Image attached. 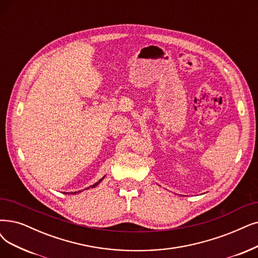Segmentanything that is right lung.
Instances as JSON below:
<instances>
[{
	"label": "right lung",
	"instance_id": "add662e5",
	"mask_svg": "<svg viewBox=\"0 0 258 258\" xmlns=\"http://www.w3.org/2000/svg\"><path fill=\"white\" fill-rule=\"evenodd\" d=\"M104 178H105V177H102V178H101V179H100V180H99L98 182H96V183H95V184H93V185H91V186H90V187H92V188H94L95 186H97V185H98V184H99V183H100V182H101L102 180H104ZM90 187H88V188H86V189H89ZM78 192H80V190H79ZM73 194H76V191H75V192H73Z\"/></svg>",
	"mask_w": 258,
	"mask_h": 258
}]
</instances>
